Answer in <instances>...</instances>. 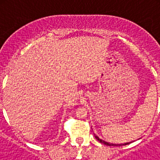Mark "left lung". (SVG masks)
<instances>
[{
	"instance_id": "8db88e82",
	"label": "left lung",
	"mask_w": 160,
	"mask_h": 160,
	"mask_svg": "<svg viewBox=\"0 0 160 160\" xmlns=\"http://www.w3.org/2000/svg\"><path fill=\"white\" fill-rule=\"evenodd\" d=\"M94 136H95L96 139H98V141L100 142H102V143L105 144V145H107V146H122V145H128V144L131 143V142H126V143H121V144H115V143H111V142H106V141L102 140V139H101L100 138H98V137L97 136V135H94Z\"/></svg>"
}]
</instances>
